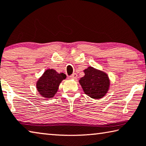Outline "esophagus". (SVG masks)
<instances>
[{"mask_svg":"<svg viewBox=\"0 0 146 146\" xmlns=\"http://www.w3.org/2000/svg\"><path fill=\"white\" fill-rule=\"evenodd\" d=\"M70 78H71V79H73V80H76L77 78V74L76 73L73 74H72L70 76Z\"/></svg>","mask_w":146,"mask_h":146,"instance_id":"esophagus-1","label":"esophagus"}]
</instances>
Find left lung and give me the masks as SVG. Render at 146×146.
<instances>
[{"mask_svg":"<svg viewBox=\"0 0 146 146\" xmlns=\"http://www.w3.org/2000/svg\"><path fill=\"white\" fill-rule=\"evenodd\" d=\"M84 72L85 76L79 81L84 93L93 99H98L105 96L110 84L108 76L91 66L84 70Z\"/></svg>","mask_w":146,"mask_h":146,"instance_id":"left-lung-1","label":"left lung"}]
</instances>
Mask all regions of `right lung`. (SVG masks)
<instances>
[{
	"mask_svg": "<svg viewBox=\"0 0 146 146\" xmlns=\"http://www.w3.org/2000/svg\"><path fill=\"white\" fill-rule=\"evenodd\" d=\"M66 78L64 73L58 74L53 69H48L37 82V91L43 98H51L57 92L60 82Z\"/></svg>",
	"mask_w": 146,
	"mask_h": 146,
	"instance_id": "add662e5",
	"label": "right lung"
}]
</instances>
